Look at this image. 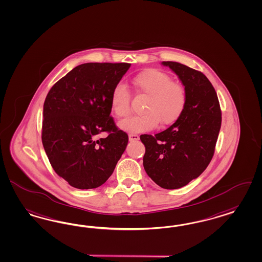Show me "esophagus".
I'll use <instances>...</instances> for the list:
<instances>
[{"mask_svg":"<svg viewBox=\"0 0 262 262\" xmlns=\"http://www.w3.org/2000/svg\"><path fill=\"white\" fill-rule=\"evenodd\" d=\"M140 138H139V136L136 135V134H129V141L130 142H135V141H138Z\"/></svg>","mask_w":262,"mask_h":262,"instance_id":"esophagus-1","label":"esophagus"}]
</instances>
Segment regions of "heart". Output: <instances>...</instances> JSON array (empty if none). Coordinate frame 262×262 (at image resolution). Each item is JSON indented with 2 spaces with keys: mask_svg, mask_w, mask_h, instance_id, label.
I'll use <instances>...</instances> for the list:
<instances>
[{
  "mask_svg": "<svg viewBox=\"0 0 262 262\" xmlns=\"http://www.w3.org/2000/svg\"><path fill=\"white\" fill-rule=\"evenodd\" d=\"M137 93L146 96L143 115L128 117L118 126L128 133H143L155 129L156 125L168 126L176 123L184 115L187 95L184 86L158 69H146L133 79ZM131 94L126 85L117 83L111 93L110 104L117 118L130 115Z\"/></svg>",
  "mask_w": 262,
  "mask_h": 262,
  "instance_id": "b5f03b06",
  "label": "heart"
}]
</instances>
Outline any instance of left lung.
Masks as SVG:
<instances>
[{"instance_id": "obj_1", "label": "left lung", "mask_w": 262, "mask_h": 262, "mask_svg": "<svg viewBox=\"0 0 262 262\" xmlns=\"http://www.w3.org/2000/svg\"><path fill=\"white\" fill-rule=\"evenodd\" d=\"M181 79L187 95L182 117L155 136H140L146 174L162 188L177 189L198 178L211 162L222 125L216 92L203 73L164 61Z\"/></svg>"}]
</instances>
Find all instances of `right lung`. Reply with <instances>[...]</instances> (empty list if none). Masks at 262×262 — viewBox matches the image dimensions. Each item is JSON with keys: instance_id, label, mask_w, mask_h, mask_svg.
I'll return each mask as SVG.
<instances>
[{"instance_id": "1", "label": "right lung", "mask_w": 262, "mask_h": 262, "mask_svg": "<svg viewBox=\"0 0 262 262\" xmlns=\"http://www.w3.org/2000/svg\"><path fill=\"white\" fill-rule=\"evenodd\" d=\"M129 63H85L49 90L41 141L55 173L78 189L96 188L113 174L128 135L111 117V93ZM107 132L105 138L98 135Z\"/></svg>"}]
</instances>
